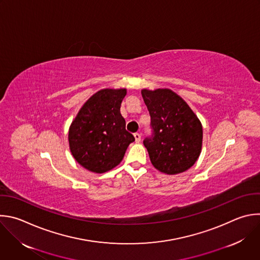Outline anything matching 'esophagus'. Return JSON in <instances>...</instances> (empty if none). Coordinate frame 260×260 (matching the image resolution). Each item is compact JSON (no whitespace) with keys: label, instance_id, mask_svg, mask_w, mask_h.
Listing matches in <instances>:
<instances>
[{"label":"esophagus","instance_id":"1","mask_svg":"<svg viewBox=\"0 0 260 260\" xmlns=\"http://www.w3.org/2000/svg\"><path fill=\"white\" fill-rule=\"evenodd\" d=\"M134 137H135V140H136V143H140L141 142V135L136 133L134 134Z\"/></svg>","mask_w":260,"mask_h":260}]
</instances>
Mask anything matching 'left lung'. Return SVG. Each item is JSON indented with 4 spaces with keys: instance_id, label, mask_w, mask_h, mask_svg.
Instances as JSON below:
<instances>
[{
    "instance_id": "1",
    "label": "left lung",
    "mask_w": 260,
    "mask_h": 260,
    "mask_svg": "<svg viewBox=\"0 0 260 260\" xmlns=\"http://www.w3.org/2000/svg\"><path fill=\"white\" fill-rule=\"evenodd\" d=\"M151 117L152 134L144 146L153 166L166 175L186 171L197 161L203 131L189 105L168 89L142 90Z\"/></svg>"
}]
</instances>
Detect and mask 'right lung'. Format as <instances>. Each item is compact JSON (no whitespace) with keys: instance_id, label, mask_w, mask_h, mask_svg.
<instances>
[{"instance_id":"obj_1","label":"right lung","mask_w":260,"mask_h":260,"mask_svg":"<svg viewBox=\"0 0 260 260\" xmlns=\"http://www.w3.org/2000/svg\"><path fill=\"white\" fill-rule=\"evenodd\" d=\"M125 95V89L97 92L83 104L70 125V151L90 171L102 174L118 165L128 145L135 141L120 114Z\"/></svg>"}]
</instances>
